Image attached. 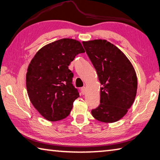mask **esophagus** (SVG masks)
Wrapping results in <instances>:
<instances>
[{
	"label": "esophagus",
	"mask_w": 160,
	"mask_h": 160,
	"mask_svg": "<svg viewBox=\"0 0 160 160\" xmlns=\"http://www.w3.org/2000/svg\"><path fill=\"white\" fill-rule=\"evenodd\" d=\"M81 92H82V94H85L86 92V88L85 87H82V88H81Z\"/></svg>",
	"instance_id": "34e87169"
}]
</instances>
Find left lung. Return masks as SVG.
<instances>
[{"label": "left lung", "mask_w": 160, "mask_h": 160, "mask_svg": "<svg viewBox=\"0 0 160 160\" xmlns=\"http://www.w3.org/2000/svg\"><path fill=\"white\" fill-rule=\"evenodd\" d=\"M82 44L102 87L100 104L92 110V115L102 122H116L126 114L136 96L138 81L133 66L122 51L107 40Z\"/></svg>", "instance_id": "1"}]
</instances>
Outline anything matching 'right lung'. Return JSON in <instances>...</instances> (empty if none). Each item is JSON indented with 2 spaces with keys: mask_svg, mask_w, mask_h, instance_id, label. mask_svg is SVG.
<instances>
[{
  "mask_svg": "<svg viewBox=\"0 0 160 160\" xmlns=\"http://www.w3.org/2000/svg\"><path fill=\"white\" fill-rule=\"evenodd\" d=\"M85 53L80 42L62 39L42 47L29 65L26 85L29 99L43 117L56 121L69 115L79 92L68 69L78 54Z\"/></svg>",
  "mask_w": 160,
  "mask_h": 160,
  "instance_id": "right-lung-1",
  "label": "right lung"
}]
</instances>
